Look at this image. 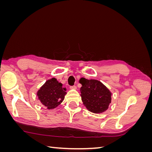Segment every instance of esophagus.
Returning <instances> with one entry per match:
<instances>
[{"label": "esophagus", "instance_id": "1", "mask_svg": "<svg viewBox=\"0 0 152 152\" xmlns=\"http://www.w3.org/2000/svg\"><path fill=\"white\" fill-rule=\"evenodd\" d=\"M70 89H77V86H72L70 87Z\"/></svg>", "mask_w": 152, "mask_h": 152}]
</instances>
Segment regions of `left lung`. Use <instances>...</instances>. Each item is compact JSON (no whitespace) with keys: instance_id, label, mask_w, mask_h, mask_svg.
Listing matches in <instances>:
<instances>
[{"instance_id":"8db88e82","label":"left lung","mask_w":152,"mask_h":152,"mask_svg":"<svg viewBox=\"0 0 152 152\" xmlns=\"http://www.w3.org/2000/svg\"><path fill=\"white\" fill-rule=\"evenodd\" d=\"M80 91L81 98L86 108L94 113H101L108 108L112 101V93L102 82L95 79L81 78Z\"/></svg>"}]
</instances>
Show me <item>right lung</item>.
Wrapping results in <instances>:
<instances>
[{"label": "right lung", "instance_id": "right-lung-1", "mask_svg": "<svg viewBox=\"0 0 152 152\" xmlns=\"http://www.w3.org/2000/svg\"><path fill=\"white\" fill-rule=\"evenodd\" d=\"M66 89L63 87V84L56 79L48 80L40 87L37 95L40 103L48 109L51 110L58 107L65 98L66 94Z\"/></svg>", "mask_w": 152, "mask_h": 152}]
</instances>
